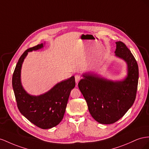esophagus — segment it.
Wrapping results in <instances>:
<instances>
[{"label": "esophagus", "mask_w": 149, "mask_h": 149, "mask_svg": "<svg viewBox=\"0 0 149 149\" xmlns=\"http://www.w3.org/2000/svg\"><path fill=\"white\" fill-rule=\"evenodd\" d=\"M75 82L76 84H78L79 80H80V76L79 75H75Z\"/></svg>", "instance_id": "1"}]
</instances>
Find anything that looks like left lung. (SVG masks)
<instances>
[{
  "mask_svg": "<svg viewBox=\"0 0 149 149\" xmlns=\"http://www.w3.org/2000/svg\"><path fill=\"white\" fill-rule=\"evenodd\" d=\"M116 56L127 62L128 75L113 82L91 73L83 75L78 86L92 117L102 124H113L124 116L135 100L139 67L133 54L122 42H117Z\"/></svg>",
  "mask_w": 149,
  "mask_h": 149,
  "instance_id": "obj_1",
  "label": "left lung"
}]
</instances>
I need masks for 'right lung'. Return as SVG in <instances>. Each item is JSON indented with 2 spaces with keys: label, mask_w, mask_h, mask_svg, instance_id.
<instances>
[{
  "label": "right lung",
  "mask_w": 149,
  "mask_h": 149,
  "mask_svg": "<svg viewBox=\"0 0 149 149\" xmlns=\"http://www.w3.org/2000/svg\"><path fill=\"white\" fill-rule=\"evenodd\" d=\"M42 47L43 44H41L29 48L20 56L12 75V87L20 112L37 127L47 129L57 125L62 120L70 93L75 86V82L72 76L39 96L31 95L25 91L20 82L22 64L29 52Z\"/></svg>",
  "instance_id": "right-lung-1"
}]
</instances>
